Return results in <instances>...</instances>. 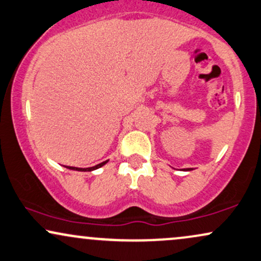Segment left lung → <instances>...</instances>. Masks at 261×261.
I'll use <instances>...</instances> for the list:
<instances>
[{
	"label": "left lung",
	"instance_id": "left-lung-1",
	"mask_svg": "<svg viewBox=\"0 0 261 261\" xmlns=\"http://www.w3.org/2000/svg\"><path fill=\"white\" fill-rule=\"evenodd\" d=\"M184 170H187V171H188V170H192V169H191V168H187V169H184Z\"/></svg>",
	"mask_w": 261,
	"mask_h": 261
}]
</instances>
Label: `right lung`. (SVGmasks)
Here are the masks:
<instances>
[{
  "label": "right lung",
  "instance_id": "add662e5",
  "mask_svg": "<svg viewBox=\"0 0 261 261\" xmlns=\"http://www.w3.org/2000/svg\"><path fill=\"white\" fill-rule=\"evenodd\" d=\"M107 163H108V161L99 163V164H97L95 166H91V168H75V166H67V168L70 169V170H75V171H92V170H96V169H98V168H102V166L107 164Z\"/></svg>",
  "mask_w": 261,
  "mask_h": 261
}]
</instances>
